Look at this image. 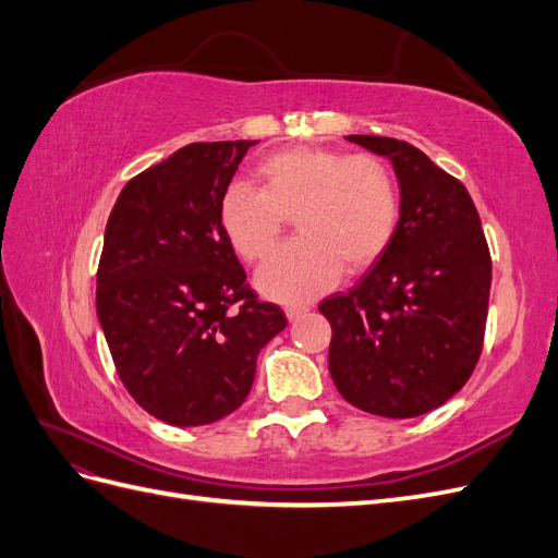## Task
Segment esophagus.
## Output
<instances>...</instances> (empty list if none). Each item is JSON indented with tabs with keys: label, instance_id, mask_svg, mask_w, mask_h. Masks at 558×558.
<instances>
[{
	"label": "esophagus",
	"instance_id": "34e87169",
	"mask_svg": "<svg viewBox=\"0 0 558 558\" xmlns=\"http://www.w3.org/2000/svg\"><path fill=\"white\" fill-rule=\"evenodd\" d=\"M307 312H310V307H305V305H289L286 307V318L298 320L302 314H307Z\"/></svg>",
	"mask_w": 558,
	"mask_h": 558
}]
</instances>
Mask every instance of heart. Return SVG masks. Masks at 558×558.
<instances>
[{
	"mask_svg": "<svg viewBox=\"0 0 558 558\" xmlns=\"http://www.w3.org/2000/svg\"><path fill=\"white\" fill-rule=\"evenodd\" d=\"M260 189L232 181L218 199V221L244 260L272 248L295 214L300 238L279 246L256 272L258 291L279 302H305L328 291L342 267L361 272L393 240L400 191L375 156L320 146L283 148L258 162Z\"/></svg>",
	"mask_w": 558,
	"mask_h": 558,
	"instance_id": "heart-1",
	"label": "heart"
}]
</instances>
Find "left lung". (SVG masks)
Wrapping results in <instances>:
<instances>
[{"label": "left lung", "mask_w": 558, "mask_h": 558, "mask_svg": "<svg viewBox=\"0 0 558 558\" xmlns=\"http://www.w3.org/2000/svg\"><path fill=\"white\" fill-rule=\"evenodd\" d=\"M393 165L400 221L393 240L349 293L318 305L330 320V377L347 402L412 418L456 396L484 340L492 256L461 181L408 142L349 134Z\"/></svg>", "instance_id": "obj_1"}]
</instances>
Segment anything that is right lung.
<instances>
[{
    "label": "right lung",
    "instance_id": "right-lung-1",
    "mask_svg": "<svg viewBox=\"0 0 558 558\" xmlns=\"http://www.w3.org/2000/svg\"><path fill=\"white\" fill-rule=\"evenodd\" d=\"M253 144L174 150L125 183L107 221L99 326L130 396L179 428L238 410L260 349L286 328L283 312L246 286L218 221V199Z\"/></svg>",
    "mask_w": 558,
    "mask_h": 558
}]
</instances>
